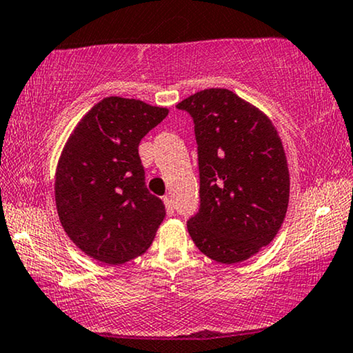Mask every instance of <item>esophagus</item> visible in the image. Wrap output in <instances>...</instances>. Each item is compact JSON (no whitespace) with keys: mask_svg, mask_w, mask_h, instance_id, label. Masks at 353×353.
I'll use <instances>...</instances> for the list:
<instances>
[{"mask_svg":"<svg viewBox=\"0 0 353 353\" xmlns=\"http://www.w3.org/2000/svg\"><path fill=\"white\" fill-rule=\"evenodd\" d=\"M163 204H165V209H167V214L172 215L173 214V201L170 196H165L163 197Z\"/></svg>","mask_w":353,"mask_h":353,"instance_id":"obj_1","label":"esophagus"}]
</instances>
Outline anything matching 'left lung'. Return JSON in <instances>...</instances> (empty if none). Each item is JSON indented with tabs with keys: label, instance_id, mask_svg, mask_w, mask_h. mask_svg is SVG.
<instances>
[{
	"label": "left lung",
	"instance_id": "8db88e82",
	"mask_svg": "<svg viewBox=\"0 0 353 353\" xmlns=\"http://www.w3.org/2000/svg\"><path fill=\"white\" fill-rule=\"evenodd\" d=\"M194 120L201 207L188 221L215 262L248 260L272 243L289 204L281 138L267 115L233 91L209 88L176 104Z\"/></svg>",
	"mask_w": 353,
	"mask_h": 353
}]
</instances>
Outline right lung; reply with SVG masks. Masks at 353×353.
Wrapping results in <instances>:
<instances>
[{
    "mask_svg": "<svg viewBox=\"0 0 353 353\" xmlns=\"http://www.w3.org/2000/svg\"><path fill=\"white\" fill-rule=\"evenodd\" d=\"M167 115V108L109 96L67 139L56 168V209L88 257L122 265L152 244L165 205L148 191L138 146Z\"/></svg>",
    "mask_w": 353,
    "mask_h": 353,
    "instance_id": "1",
    "label": "right lung"
}]
</instances>
